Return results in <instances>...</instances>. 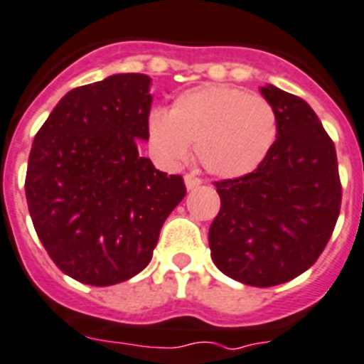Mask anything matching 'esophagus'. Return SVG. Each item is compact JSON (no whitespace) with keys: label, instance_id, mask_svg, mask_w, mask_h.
Segmentation results:
<instances>
[{"label":"esophagus","instance_id":"esophagus-1","mask_svg":"<svg viewBox=\"0 0 364 364\" xmlns=\"http://www.w3.org/2000/svg\"><path fill=\"white\" fill-rule=\"evenodd\" d=\"M202 185V179H198L196 176H192V173H187L185 176V187H187V191H194V188H198Z\"/></svg>","mask_w":364,"mask_h":364}]
</instances>
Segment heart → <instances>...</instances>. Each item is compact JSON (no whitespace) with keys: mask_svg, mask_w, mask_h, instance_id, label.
<instances>
[{"mask_svg":"<svg viewBox=\"0 0 364 364\" xmlns=\"http://www.w3.org/2000/svg\"><path fill=\"white\" fill-rule=\"evenodd\" d=\"M277 114L267 99L233 85H203L155 108L147 136L155 155L168 166L181 164L191 144L198 162L217 177L254 172L277 140Z\"/></svg>","mask_w":364,"mask_h":364,"instance_id":"heart-1","label":"heart"}]
</instances>
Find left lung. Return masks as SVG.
I'll return each instance as SVG.
<instances>
[{"label":"left lung","instance_id":"8db88e82","mask_svg":"<svg viewBox=\"0 0 364 364\" xmlns=\"http://www.w3.org/2000/svg\"><path fill=\"white\" fill-rule=\"evenodd\" d=\"M277 140L254 172L215 183L220 211L209 228L211 258L226 277L267 288L305 273L326 249L341 211L335 144L299 97L264 85Z\"/></svg>","mask_w":364,"mask_h":364}]
</instances>
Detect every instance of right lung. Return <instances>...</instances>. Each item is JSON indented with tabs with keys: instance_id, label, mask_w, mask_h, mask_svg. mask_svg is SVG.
I'll return each mask as SVG.
<instances>
[{
	"instance_id": "obj_1",
	"label": "right lung",
	"mask_w": 364,
	"mask_h": 364,
	"mask_svg": "<svg viewBox=\"0 0 364 364\" xmlns=\"http://www.w3.org/2000/svg\"><path fill=\"white\" fill-rule=\"evenodd\" d=\"M151 78L121 73L69 91L33 140L26 198L35 232L65 274L90 286L132 279L187 188L138 153L149 140Z\"/></svg>"
}]
</instances>
